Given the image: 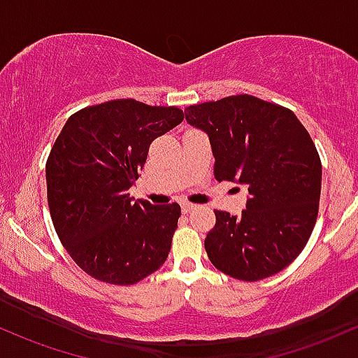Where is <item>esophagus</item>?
Here are the masks:
<instances>
[{
	"label": "esophagus",
	"mask_w": 358,
	"mask_h": 358,
	"mask_svg": "<svg viewBox=\"0 0 358 358\" xmlns=\"http://www.w3.org/2000/svg\"><path fill=\"white\" fill-rule=\"evenodd\" d=\"M195 207H197V206H195V203H190V202H183V203H182V210H183V214H188V212H190V210H194Z\"/></svg>",
	"instance_id": "1"
}]
</instances>
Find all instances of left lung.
<instances>
[{
  "mask_svg": "<svg viewBox=\"0 0 358 358\" xmlns=\"http://www.w3.org/2000/svg\"><path fill=\"white\" fill-rule=\"evenodd\" d=\"M209 134L215 180L248 187L241 217L214 210L206 238L212 265L243 282L272 277L304 250L320 210L321 159L292 110L251 95L185 108Z\"/></svg>",
  "mask_w": 358,
  "mask_h": 358,
  "instance_id": "obj_1",
  "label": "left lung"
}]
</instances>
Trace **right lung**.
I'll return each instance as SVG.
<instances>
[{
  "label": "right lung",
  "mask_w": 358,
  "mask_h": 358,
  "mask_svg": "<svg viewBox=\"0 0 358 358\" xmlns=\"http://www.w3.org/2000/svg\"><path fill=\"white\" fill-rule=\"evenodd\" d=\"M183 117L119 98L78 110L62 127L45 163L47 202L62 246L90 277L134 285L166 262L182 209L132 202L127 190L152 141Z\"/></svg>",
  "instance_id": "right-lung-1"
}]
</instances>
